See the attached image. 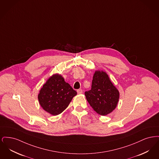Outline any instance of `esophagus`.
<instances>
[{"label": "esophagus", "instance_id": "34e87169", "mask_svg": "<svg viewBox=\"0 0 159 159\" xmlns=\"http://www.w3.org/2000/svg\"><path fill=\"white\" fill-rule=\"evenodd\" d=\"M77 92L78 94H81V93H82V92H83V90H82V89H77Z\"/></svg>", "mask_w": 159, "mask_h": 159}]
</instances>
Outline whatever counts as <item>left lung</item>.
Returning <instances> with one entry per match:
<instances>
[{
  "label": "left lung",
  "instance_id": "8db88e82",
  "mask_svg": "<svg viewBox=\"0 0 159 159\" xmlns=\"http://www.w3.org/2000/svg\"><path fill=\"white\" fill-rule=\"evenodd\" d=\"M88 102L97 113L106 116L112 112L119 99V92L111 83L107 73L95 71L91 89L84 92Z\"/></svg>",
  "mask_w": 159,
  "mask_h": 159
}]
</instances>
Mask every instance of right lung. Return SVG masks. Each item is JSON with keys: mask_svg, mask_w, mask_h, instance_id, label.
<instances>
[{"mask_svg": "<svg viewBox=\"0 0 159 159\" xmlns=\"http://www.w3.org/2000/svg\"><path fill=\"white\" fill-rule=\"evenodd\" d=\"M77 92L59 75L51 77L38 95L39 104L48 113L56 116L67 107Z\"/></svg>", "mask_w": 159, "mask_h": 159, "instance_id": "add662e5", "label": "right lung"}]
</instances>
